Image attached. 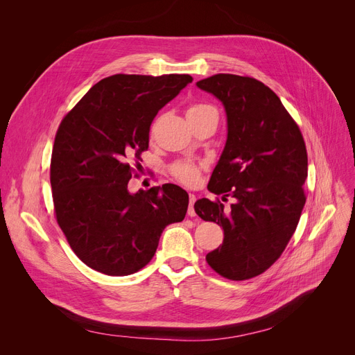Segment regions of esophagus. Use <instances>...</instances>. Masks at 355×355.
<instances>
[{"instance_id":"34e87169","label":"esophagus","mask_w":355,"mask_h":355,"mask_svg":"<svg viewBox=\"0 0 355 355\" xmlns=\"http://www.w3.org/2000/svg\"><path fill=\"white\" fill-rule=\"evenodd\" d=\"M189 197H190V206H189V211H187V214L190 216V217H194L196 216V211H194V202H196V196L194 194H189Z\"/></svg>"}]
</instances>
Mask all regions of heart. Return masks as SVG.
<instances>
[{"label": "heart", "instance_id": "1", "mask_svg": "<svg viewBox=\"0 0 355 355\" xmlns=\"http://www.w3.org/2000/svg\"><path fill=\"white\" fill-rule=\"evenodd\" d=\"M210 106L207 105H193L189 107L187 114H191V112H197V110H202L207 109ZM173 173L174 175L182 181L184 184H194L198 180V168L193 164V162H177L173 166Z\"/></svg>", "mask_w": 355, "mask_h": 355}]
</instances>
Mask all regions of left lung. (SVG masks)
Masks as SVG:
<instances>
[{"label": "left lung", "mask_w": 355, "mask_h": 355, "mask_svg": "<svg viewBox=\"0 0 355 355\" xmlns=\"http://www.w3.org/2000/svg\"><path fill=\"white\" fill-rule=\"evenodd\" d=\"M226 110L227 141L209 190L234 198L197 200L196 213L225 230L223 245L206 256L223 277L245 281L281 257L305 206L308 155L300 128L276 93L253 78L218 73L197 82Z\"/></svg>", "instance_id": "8db88e82"}]
</instances>
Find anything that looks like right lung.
<instances>
[{"label":"right lung","instance_id":"obj_1","mask_svg":"<svg viewBox=\"0 0 355 355\" xmlns=\"http://www.w3.org/2000/svg\"><path fill=\"white\" fill-rule=\"evenodd\" d=\"M191 82L190 74H114L62 121L50 165L54 213L89 268L109 276L138 272L154 257L162 230L184 220L189 194L178 185L130 194L128 182L158 110Z\"/></svg>","mask_w":355,"mask_h":355}]
</instances>
